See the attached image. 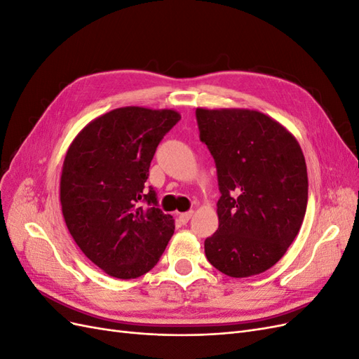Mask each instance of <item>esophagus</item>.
I'll use <instances>...</instances> for the list:
<instances>
[{
    "label": "esophagus",
    "mask_w": 359,
    "mask_h": 359,
    "mask_svg": "<svg viewBox=\"0 0 359 359\" xmlns=\"http://www.w3.org/2000/svg\"><path fill=\"white\" fill-rule=\"evenodd\" d=\"M191 215H193V211H187V212H182V214H180V222L181 223H189V220L191 219Z\"/></svg>",
    "instance_id": "esophagus-1"
}]
</instances>
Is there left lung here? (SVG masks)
<instances>
[{"mask_svg": "<svg viewBox=\"0 0 359 359\" xmlns=\"http://www.w3.org/2000/svg\"><path fill=\"white\" fill-rule=\"evenodd\" d=\"M196 119L222 193L206 259L235 278L265 273L285 256L306 215L302 149L286 127L259 111L198 107Z\"/></svg>", "mask_w": 359, "mask_h": 359, "instance_id": "8db88e82", "label": "left lung"}]
</instances>
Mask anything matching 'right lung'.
<instances>
[{"label": "right lung", "instance_id": "1", "mask_svg": "<svg viewBox=\"0 0 359 359\" xmlns=\"http://www.w3.org/2000/svg\"><path fill=\"white\" fill-rule=\"evenodd\" d=\"M180 119L173 109L118 107L86 124L67 149L60 181L64 220L82 253L107 276L147 274L175 231L145 182L160 140Z\"/></svg>", "mask_w": 359, "mask_h": 359}]
</instances>
